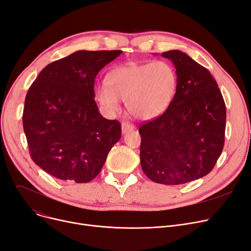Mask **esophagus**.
Segmentation results:
<instances>
[{"instance_id": "obj_1", "label": "esophagus", "mask_w": 251, "mask_h": 251, "mask_svg": "<svg viewBox=\"0 0 251 251\" xmlns=\"http://www.w3.org/2000/svg\"><path fill=\"white\" fill-rule=\"evenodd\" d=\"M135 129V127H134V125H132V124H129V123H123L122 124V132L125 134V133H127V132H129V131H132V130H134Z\"/></svg>"}]
</instances>
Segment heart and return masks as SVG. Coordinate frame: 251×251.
Returning a JSON list of instances; mask_svg holds the SVG:
<instances>
[{
  "label": "heart",
  "instance_id": "1",
  "mask_svg": "<svg viewBox=\"0 0 251 251\" xmlns=\"http://www.w3.org/2000/svg\"><path fill=\"white\" fill-rule=\"evenodd\" d=\"M107 86H99L97 99L111 115L120 112V101L126 102L130 114L139 120L161 116L172 100L177 78L166 62H130L109 72Z\"/></svg>",
  "mask_w": 251,
  "mask_h": 251
}]
</instances>
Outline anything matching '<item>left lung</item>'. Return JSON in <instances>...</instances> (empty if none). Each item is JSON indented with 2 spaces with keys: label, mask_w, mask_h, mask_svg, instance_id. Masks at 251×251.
<instances>
[{
  "label": "left lung",
  "mask_w": 251,
  "mask_h": 251,
  "mask_svg": "<svg viewBox=\"0 0 251 251\" xmlns=\"http://www.w3.org/2000/svg\"><path fill=\"white\" fill-rule=\"evenodd\" d=\"M162 57L174 64L176 94L162 116L139 128L140 164L151 181L179 185L215 167L225 142L226 105L203 66L179 50Z\"/></svg>",
  "instance_id": "8db88e82"
}]
</instances>
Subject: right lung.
<instances>
[{"mask_svg": "<svg viewBox=\"0 0 251 251\" xmlns=\"http://www.w3.org/2000/svg\"><path fill=\"white\" fill-rule=\"evenodd\" d=\"M122 50H77L49 64L25 98L23 129L33 162L65 181L96 178L121 124L108 120L95 100V79Z\"/></svg>", "mask_w": 251, "mask_h": 251, "instance_id": "1", "label": "right lung"}]
</instances>
